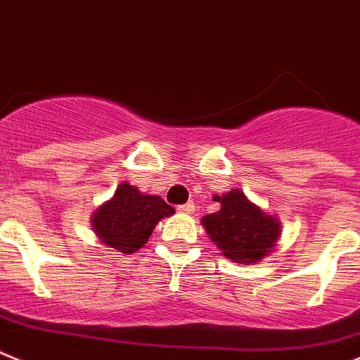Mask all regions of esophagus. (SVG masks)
Listing matches in <instances>:
<instances>
[{"mask_svg": "<svg viewBox=\"0 0 360 360\" xmlns=\"http://www.w3.org/2000/svg\"><path fill=\"white\" fill-rule=\"evenodd\" d=\"M177 210H179L181 213H193V212H195V204H193V200H188L186 204L179 206Z\"/></svg>", "mask_w": 360, "mask_h": 360, "instance_id": "esophagus-1", "label": "esophagus"}]
</instances>
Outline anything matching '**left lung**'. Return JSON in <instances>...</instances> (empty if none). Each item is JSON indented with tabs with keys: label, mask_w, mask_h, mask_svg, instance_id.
Returning a JSON list of instances; mask_svg holds the SVG:
<instances>
[{
	"label": "left lung",
	"mask_w": 360,
	"mask_h": 360,
	"mask_svg": "<svg viewBox=\"0 0 360 360\" xmlns=\"http://www.w3.org/2000/svg\"><path fill=\"white\" fill-rule=\"evenodd\" d=\"M219 212L200 219L210 240L235 264L251 265L276 249L281 235L280 220L248 199L242 190L213 195Z\"/></svg>",
	"instance_id": "1"
}]
</instances>
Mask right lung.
<instances>
[{
	"label": "right lung",
	"mask_w": 360,
	"mask_h": 360,
	"mask_svg": "<svg viewBox=\"0 0 360 360\" xmlns=\"http://www.w3.org/2000/svg\"><path fill=\"white\" fill-rule=\"evenodd\" d=\"M176 213L160 195L140 192L124 181L115 195L93 212L91 228L103 245L124 255L138 251L147 244L156 224Z\"/></svg>",
	"instance_id": "add662e5"
}]
</instances>
